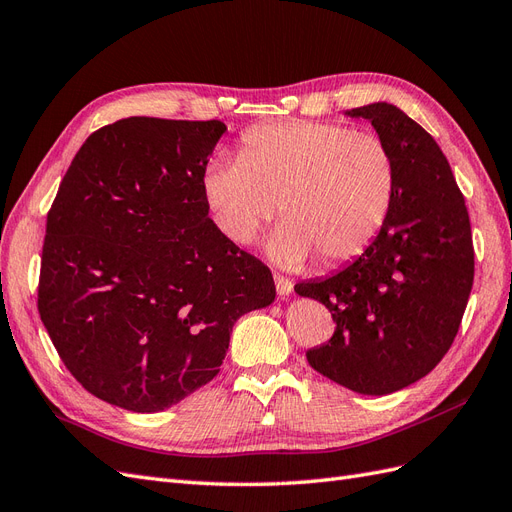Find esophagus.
I'll return each mask as SVG.
<instances>
[{"mask_svg": "<svg viewBox=\"0 0 512 512\" xmlns=\"http://www.w3.org/2000/svg\"><path fill=\"white\" fill-rule=\"evenodd\" d=\"M275 288H277V294H280L282 299H288L290 294H292L294 284L288 280V277H284V275H275Z\"/></svg>", "mask_w": 512, "mask_h": 512, "instance_id": "1", "label": "esophagus"}]
</instances>
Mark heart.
I'll return each mask as SVG.
<instances>
[{"label": "heart", "mask_w": 512, "mask_h": 512, "mask_svg": "<svg viewBox=\"0 0 512 512\" xmlns=\"http://www.w3.org/2000/svg\"><path fill=\"white\" fill-rule=\"evenodd\" d=\"M220 235L250 245L280 205L267 252L299 269L318 256L337 267L361 256L389 220L397 164L376 134L339 123L277 121L243 132L239 158H218L200 179Z\"/></svg>", "instance_id": "1"}]
</instances>
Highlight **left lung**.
<instances>
[{"label": "left lung", "mask_w": 512, "mask_h": 512, "mask_svg": "<svg viewBox=\"0 0 512 512\" xmlns=\"http://www.w3.org/2000/svg\"><path fill=\"white\" fill-rule=\"evenodd\" d=\"M371 121L397 164V196L376 241L346 269L294 286L329 307L335 333L307 350L322 376L361 395L406 389L451 348L474 282L466 200L448 160L389 102L346 111Z\"/></svg>", "instance_id": "8db88e82"}]
</instances>
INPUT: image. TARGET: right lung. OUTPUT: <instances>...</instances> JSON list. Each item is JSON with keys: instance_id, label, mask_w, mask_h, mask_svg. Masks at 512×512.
Returning a JSON list of instances; mask_svg holds the SVG:
<instances>
[{"instance_id": "obj_1", "label": "right lung", "mask_w": 512, "mask_h": 512, "mask_svg": "<svg viewBox=\"0 0 512 512\" xmlns=\"http://www.w3.org/2000/svg\"><path fill=\"white\" fill-rule=\"evenodd\" d=\"M224 132L218 119H119L59 185L38 312L70 374L106 404H179L218 376L235 322L275 299L269 267L220 235L200 190Z\"/></svg>"}]
</instances>
